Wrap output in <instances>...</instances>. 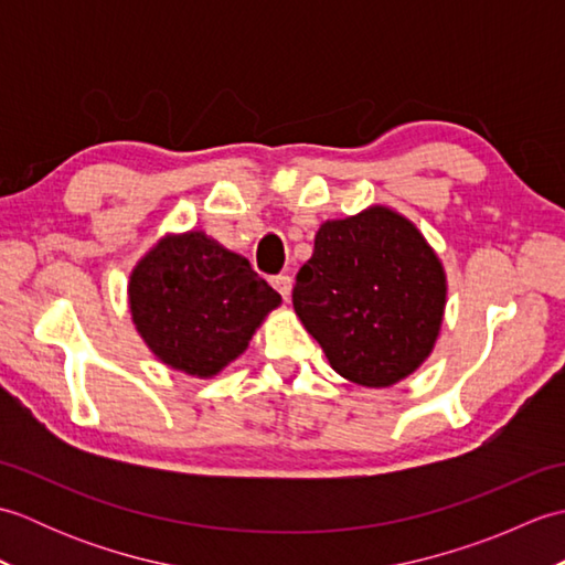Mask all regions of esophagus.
I'll return each instance as SVG.
<instances>
[{
	"instance_id": "obj_1",
	"label": "esophagus",
	"mask_w": 565,
	"mask_h": 565,
	"mask_svg": "<svg viewBox=\"0 0 565 565\" xmlns=\"http://www.w3.org/2000/svg\"><path fill=\"white\" fill-rule=\"evenodd\" d=\"M271 286L276 291L281 294V298L284 301H289V296H291V289H294V281H291V276H286V274H279V276H271Z\"/></svg>"
}]
</instances>
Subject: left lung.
<instances>
[{"instance_id": "8db88e82", "label": "left lung", "mask_w": 565, "mask_h": 565, "mask_svg": "<svg viewBox=\"0 0 565 565\" xmlns=\"http://www.w3.org/2000/svg\"><path fill=\"white\" fill-rule=\"evenodd\" d=\"M447 306V271L413 221L388 206L326 221L296 276L294 310L330 366L388 388L425 364Z\"/></svg>"}]
</instances>
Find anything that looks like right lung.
I'll return each mask as SVG.
<instances>
[{"mask_svg": "<svg viewBox=\"0 0 565 565\" xmlns=\"http://www.w3.org/2000/svg\"><path fill=\"white\" fill-rule=\"evenodd\" d=\"M281 296L249 262L201 231L167 233L130 271V318L174 371L211 379L247 350Z\"/></svg>", "mask_w": 565, "mask_h": 565, "instance_id": "1", "label": "right lung"}]
</instances>
